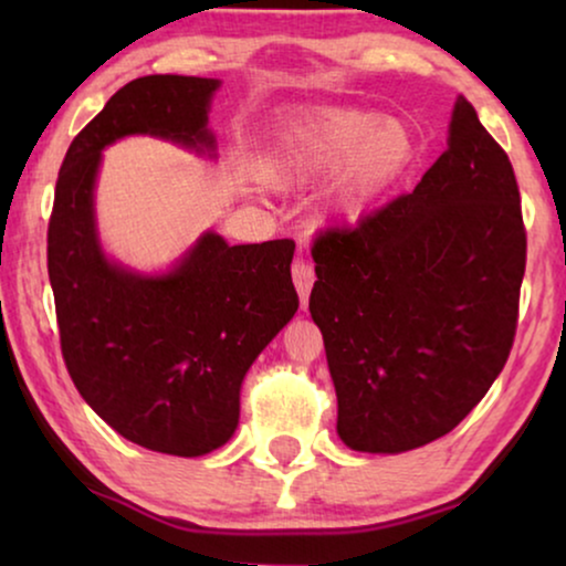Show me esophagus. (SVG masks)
Here are the masks:
<instances>
[{"label": "esophagus", "mask_w": 566, "mask_h": 566, "mask_svg": "<svg viewBox=\"0 0 566 566\" xmlns=\"http://www.w3.org/2000/svg\"><path fill=\"white\" fill-rule=\"evenodd\" d=\"M291 273H293V283H296V291H298V296H301V306H306L308 304V293H312V285H314V268H312V262L296 260V262H293Z\"/></svg>", "instance_id": "esophagus-1"}]
</instances>
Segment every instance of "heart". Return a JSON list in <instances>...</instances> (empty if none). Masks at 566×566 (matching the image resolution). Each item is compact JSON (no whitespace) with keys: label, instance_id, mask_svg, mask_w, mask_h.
<instances>
[{"label":"heart","instance_id":"obj_1","mask_svg":"<svg viewBox=\"0 0 566 566\" xmlns=\"http://www.w3.org/2000/svg\"><path fill=\"white\" fill-rule=\"evenodd\" d=\"M412 154V134L405 123L335 107L283 130L270 159V177L281 185H298L337 168L329 206L339 213H358L405 172Z\"/></svg>","mask_w":566,"mask_h":566}]
</instances>
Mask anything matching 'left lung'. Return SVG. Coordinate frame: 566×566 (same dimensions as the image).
Returning a JSON list of instances; mask_svg holds the SVG:
<instances>
[{"mask_svg": "<svg viewBox=\"0 0 566 566\" xmlns=\"http://www.w3.org/2000/svg\"><path fill=\"white\" fill-rule=\"evenodd\" d=\"M525 247L513 165L463 97L412 192L316 234L308 312L347 448L412 451L482 401L513 350Z\"/></svg>", "mask_w": 566, "mask_h": 566, "instance_id": "left-lung-1", "label": "left lung"}]
</instances>
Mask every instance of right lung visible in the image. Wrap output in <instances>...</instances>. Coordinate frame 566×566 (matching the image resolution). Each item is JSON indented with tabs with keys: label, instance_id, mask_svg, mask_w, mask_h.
Here are the masks:
<instances>
[{
	"label": "right lung",
	"instance_id": "add662e5",
	"mask_svg": "<svg viewBox=\"0 0 566 566\" xmlns=\"http://www.w3.org/2000/svg\"><path fill=\"white\" fill-rule=\"evenodd\" d=\"M203 76L128 82L74 136L59 169L49 221V277L61 355L82 399L115 432L149 451L203 455L239 422V386L298 308L296 242L229 247L206 234L161 277L103 258L92 216L99 151L128 134L213 149Z\"/></svg>",
	"mask_w": 566,
	"mask_h": 566
}]
</instances>
